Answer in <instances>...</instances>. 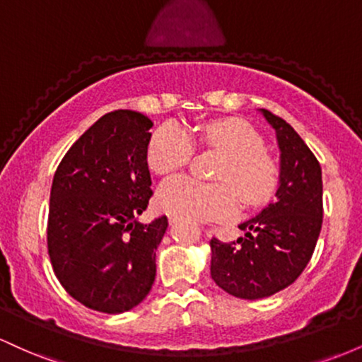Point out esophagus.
<instances>
[{
	"mask_svg": "<svg viewBox=\"0 0 362 362\" xmlns=\"http://www.w3.org/2000/svg\"><path fill=\"white\" fill-rule=\"evenodd\" d=\"M178 221H180V219H178L177 216H170V218H168V223H170V226H173V224H177Z\"/></svg>",
	"mask_w": 362,
	"mask_h": 362,
	"instance_id": "1",
	"label": "esophagus"
}]
</instances>
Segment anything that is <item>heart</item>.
I'll return each instance as SVG.
<instances>
[{
  "label": "heart",
  "mask_w": 362,
  "mask_h": 362,
  "mask_svg": "<svg viewBox=\"0 0 362 362\" xmlns=\"http://www.w3.org/2000/svg\"><path fill=\"white\" fill-rule=\"evenodd\" d=\"M201 139L224 155L216 172L218 184H202L187 175L165 180L156 194L158 204L170 214L192 221L228 219L240 204L255 207L276 192L277 167L265 153L260 136L240 119L213 120L199 129ZM194 155V139L177 122L156 129L148 146V163L160 175L175 172Z\"/></svg>",
  "instance_id": "b5f03b06"
}]
</instances>
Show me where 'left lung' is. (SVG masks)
Wrapping results in <instances>:
<instances>
[{
    "label": "left lung",
    "mask_w": 362,
    "mask_h": 362,
    "mask_svg": "<svg viewBox=\"0 0 362 362\" xmlns=\"http://www.w3.org/2000/svg\"><path fill=\"white\" fill-rule=\"evenodd\" d=\"M276 131L279 185L276 199L240 224L233 243L211 240V277L242 300L272 296L293 284L313 255L322 230V168L296 131L272 112L259 109Z\"/></svg>",
    "instance_id": "8db88e82"
}]
</instances>
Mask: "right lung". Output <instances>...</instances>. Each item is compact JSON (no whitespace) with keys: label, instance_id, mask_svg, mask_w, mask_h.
Listing matches in <instances>:
<instances>
[{"label":"right lung","instance_id":"add662e5","mask_svg":"<svg viewBox=\"0 0 362 362\" xmlns=\"http://www.w3.org/2000/svg\"><path fill=\"white\" fill-rule=\"evenodd\" d=\"M151 127L139 112H109L54 173L47 223L52 269L74 300L103 313L132 310L155 282L156 248L168 219H138L153 194Z\"/></svg>","mask_w":362,"mask_h":362}]
</instances>
